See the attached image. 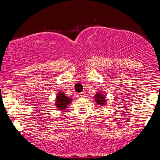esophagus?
I'll list each match as a JSON object with an SVG mask.
<instances>
[{
	"instance_id": "34e87169",
	"label": "esophagus",
	"mask_w": 160,
	"mask_h": 160,
	"mask_svg": "<svg viewBox=\"0 0 160 160\" xmlns=\"http://www.w3.org/2000/svg\"><path fill=\"white\" fill-rule=\"evenodd\" d=\"M80 96L82 97V98H83V97L86 96V93L84 92H82L80 93Z\"/></svg>"
}]
</instances>
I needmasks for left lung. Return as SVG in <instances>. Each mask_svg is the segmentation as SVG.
<instances>
[{
    "instance_id": "left-lung-1",
    "label": "left lung",
    "mask_w": 160,
    "mask_h": 160,
    "mask_svg": "<svg viewBox=\"0 0 160 160\" xmlns=\"http://www.w3.org/2000/svg\"><path fill=\"white\" fill-rule=\"evenodd\" d=\"M95 102H97L98 104L100 105H104L105 104V98L103 95H102L101 93H97L95 95Z\"/></svg>"
}]
</instances>
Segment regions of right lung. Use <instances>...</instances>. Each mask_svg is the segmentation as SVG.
Instances as JSON below:
<instances>
[{
  "mask_svg": "<svg viewBox=\"0 0 160 160\" xmlns=\"http://www.w3.org/2000/svg\"><path fill=\"white\" fill-rule=\"evenodd\" d=\"M56 98V108L60 110L65 109L68 104L71 102V99L66 96L63 92H58Z\"/></svg>",
  "mask_w": 160,
  "mask_h": 160,
  "instance_id": "1",
  "label": "right lung"
}]
</instances>
